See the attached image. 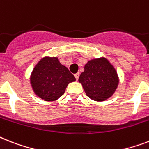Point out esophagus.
I'll list each match as a JSON object with an SVG mask.
<instances>
[{"label":"esophagus","mask_w":149,"mask_h":149,"mask_svg":"<svg viewBox=\"0 0 149 149\" xmlns=\"http://www.w3.org/2000/svg\"><path fill=\"white\" fill-rule=\"evenodd\" d=\"M74 76H75V78H76V79H77V80H78L79 77V72H77V73H76Z\"/></svg>","instance_id":"obj_1"}]
</instances>
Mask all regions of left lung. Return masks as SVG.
Masks as SVG:
<instances>
[{
    "instance_id": "8db88e82",
    "label": "left lung",
    "mask_w": 149,
    "mask_h": 149,
    "mask_svg": "<svg viewBox=\"0 0 149 149\" xmlns=\"http://www.w3.org/2000/svg\"><path fill=\"white\" fill-rule=\"evenodd\" d=\"M87 96L104 101L114 93L118 84L117 72L108 60L102 57L89 60L79 78Z\"/></svg>"
}]
</instances>
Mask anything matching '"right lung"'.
<instances>
[{
  "instance_id": "1",
  "label": "right lung",
  "mask_w": 149,
  "mask_h": 149,
  "mask_svg": "<svg viewBox=\"0 0 149 149\" xmlns=\"http://www.w3.org/2000/svg\"><path fill=\"white\" fill-rule=\"evenodd\" d=\"M75 77L56 57H44L33 70L31 83L35 94L45 101H54L63 95Z\"/></svg>"
}]
</instances>
